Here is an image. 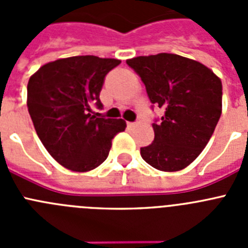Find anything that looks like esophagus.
Masks as SVG:
<instances>
[{
  "mask_svg": "<svg viewBox=\"0 0 248 248\" xmlns=\"http://www.w3.org/2000/svg\"><path fill=\"white\" fill-rule=\"evenodd\" d=\"M128 126H129V128H134V126H137V123L128 122Z\"/></svg>",
  "mask_w": 248,
  "mask_h": 248,
  "instance_id": "1",
  "label": "esophagus"
}]
</instances>
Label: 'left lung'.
Masks as SVG:
<instances>
[{
	"mask_svg": "<svg viewBox=\"0 0 248 248\" xmlns=\"http://www.w3.org/2000/svg\"><path fill=\"white\" fill-rule=\"evenodd\" d=\"M145 84L153 104L165 110L153 123L155 138L140 148L141 157L161 171H179L194 161L217 125L222 111V83L194 59L159 53L126 61Z\"/></svg>",
	"mask_w": 248,
	"mask_h": 248,
	"instance_id": "obj_1",
	"label": "left lung"
}]
</instances>
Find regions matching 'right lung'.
<instances>
[{
  "label": "right lung",
  "mask_w": 248,
  "mask_h": 248,
  "mask_svg": "<svg viewBox=\"0 0 248 248\" xmlns=\"http://www.w3.org/2000/svg\"><path fill=\"white\" fill-rule=\"evenodd\" d=\"M119 59L76 56L42 65L27 85V107L34 129L56 161L72 171L93 170L109 155L111 140L124 131L123 119L98 118L105 76Z\"/></svg>",
  "instance_id": "right-lung-1"
}]
</instances>
